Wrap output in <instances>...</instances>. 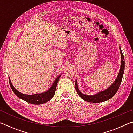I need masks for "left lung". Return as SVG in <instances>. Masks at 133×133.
Returning a JSON list of instances; mask_svg holds the SVG:
<instances>
[{"label": "left lung", "mask_w": 133, "mask_h": 133, "mask_svg": "<svg viewBox=\"0 0 133 133\" xmlns=\"http://www.w3.org/2000/svg\"><path fill=\"white\" fill-rule=\"evenodd\" d=\"M120 53H121V64L120 70V71H119L118 76L113 84H112L110 87H109L107 89L105 90L100 92V93L96 94L95 95H93V96L85 95V94H83L79 91V90L78 89L77 81L76 80V83H75L76 90L77 91V94L79 95V96L83 99V100H84L88 102L97 103L103 102H104V101L109 100V99H110L115 95L116 93H117V91H118L119 87H120L121 80H122L124 71V56L123 55L122 52H121V49H120Z\"/></svg>", "instance_id": "left-lung-1"}]
</instances>
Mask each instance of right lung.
Listing matches in <instances>:
<instances>
[{"instance_id": "1", "label": "right lung", "mask_w": 133, "mask_h": 133, "mask_svg": "<svg viewBox=\"0 0 133 133\" xmlns=\"http://www.w3.org/2000/svg\"><path fill=\"white\" fill-rule=\"evenodd\" d=\"M60 75L57 77V78L54 82L53 85H51L50 89L48 90V91L43 93L40 94H35L32 95H28V94H24L23 93H20L16 89H15V87L13 86L12 83L10 82V78H9V84L11 87V89L14 92V93L18 97L22 99L26 102H28L30 104H42L49 102L50 100L55 93L56 86L58 83V81L59 80Z\"/></svg>"}]
</instances>
